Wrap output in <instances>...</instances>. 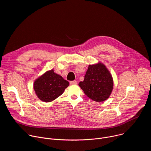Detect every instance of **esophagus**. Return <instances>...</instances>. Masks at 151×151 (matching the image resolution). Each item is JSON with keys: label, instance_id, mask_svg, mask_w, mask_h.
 <instances>
[{"label": "esophagus", "instance_id": "esophagus-1", "mask_svg": "<svg viewBox=\"0 0 151 151\" xmlns=\"http://www.w3.org/2000/svg\"><path fill=\"white\" fill-rule=\"evenodd\" d=\"M70 85H76L77 84V81H73L70 82Z\"/></svg>", "mask_w": 151, "mask_h": 151}]
</instances>
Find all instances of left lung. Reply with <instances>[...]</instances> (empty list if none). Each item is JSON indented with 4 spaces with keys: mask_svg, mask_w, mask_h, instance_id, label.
Masks as SVG:
<instances>
[{
    "mask_svg": "<svg viewBox=\"0 0 151 151\" xmlns=\"http://www.w3.org/2000/svg\"><path fill=\"white\" fill-rule=\"evenodd\" d=\"M85 94L96 102L108 99L114 88V80L110 71L103 63L90 64L84 80L79 83Z\"/></svg>",
    "mask_w": 151,
    "mask_h": 151,
    "instance_id": "1",
    "label": "left lung"
}]
</instances>
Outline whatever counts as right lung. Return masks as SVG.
I'll return each mask as SVG.
<instances>
[{
	"mask_svg": "<svg viewBox=\"0 0 151 151\" xmlns=\"http://www.w3.org/2000/svg\"><path fill=\"white\" fill-rule=\"evenodd\" d=\"M69 85L68 81L51 69L35 79L33 88L39 100L51 102L60 96Z\"/></svg>",
	"mask_w": 151,
	"mask_h": 151,
	"instance_id": "1",
	"label": "right lung"
}]
</instances>
